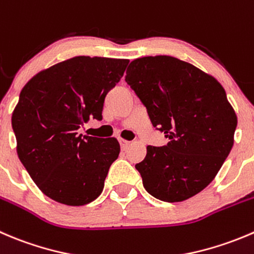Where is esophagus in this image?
<instances>
[{
    "mask_svg": "<svg viewBox=\"0 0 254 254\" xmlns=\"http://www.w3.org/2000/svg\"><path fill=\"white\" fill-rule=\"evenodd\" d=\"M119 142H120V146H122V149H127V145L130 144V141H127V140H124V139H119Z\"/></svg>",
    "mask_w": 254,
    "mask_h": 254,
    "instance_id": "obj_1",
    "label": "esophagus"
}]
</instances>
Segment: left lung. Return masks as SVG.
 <instances>
[{"label":"left lung","mask_w":254,"mask_h":254,"mask_svg":"<svg viewBox=\"0 0 254 254\" xmlns=\"http://www.w3.org/2000/svg\"><path fill=\"white\" fill-rule=\"evenodd\" d=\"M125 82L169 139L149 146L135 165L145 190L166 202H180L211 184L233 146L237 117L213 77L170 56L137 58Z\"/></svg>","instance_id":"8db88e82"}]
</instances>
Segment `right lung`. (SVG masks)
I'll return each instance as SVG.
<instances>
[{
    "label": "right lung",
    "instance_id": "right-lung-1",
    "mask_svg": "<svg viewBox=\"0 0 254 254\" xmlns=\"http://www.w3.org/2000/svg\"><path fill=\"white\" fill-rule=\"evenodd\" d=\"M127 59L74 57L34 75L23 87L12 114L22 165L42 192L69 206L102 193L118 159L115 137L83 136L78 129L103 119L108 92L123 77Z\"/></svg>",
    "mask_w": 254,
    "mask_h": 254
}]
</instances>
